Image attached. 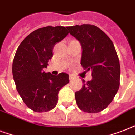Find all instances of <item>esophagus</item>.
<instances>
[{
	"label": "esophagus",
	"mask_w": 135,
	"mask_h": 135,
	"mask_svg": "<svg viewBox=\"0 0 135 135\" xmlns=\"http://www.w3.org/2000/svg\"><path fill=\"white\" fill-rule=\"evenodd\" d=\"M69 79L71 80H74V77L73 76H71V75H70L69 76Z\"/></svg>",
	"instance_id": "34e87169"
}]
</instances>
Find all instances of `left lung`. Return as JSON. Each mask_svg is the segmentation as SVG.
<instances>
[{
	"label": "left lung",
	"mask_w": 135,
	"mask_h": 135,
	"mask_svg": "<svg viewBox=\"0 0 135 135\" xmlns=\"http://www.w3.org/2000/svg\"><path fill=\"white\" fill-rule=\"evenodd\" d=\"M67 29L81 45L80 64L92 71V80H83V88L75 93L77 105L85 112H100L112 102L119 88L120 66L115 47L94 25H76Z\"/></svg>",
	"instance_id": "left-lung-1"
}]
</instances>
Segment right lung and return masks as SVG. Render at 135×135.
Segmentation results:
<instances>
[{"label": "right lung", "mask_w": 135, "mask_h": 135, "mask_svg": "<svg viewBox=\"0 0 135 135\" xmlns=\"http://www.w3.org/2000/svg\"><path fill=\"white\" fill-rule=\"evenodd\" d=\"M68 33L64 26L38 28L27 36L17 50L12 63L14 80L23 102L33 111L54 109L59 90L69 82L66 73L55 76L43 71L52 57L55 45Z\"/></svg>", "instance_id": "right-lung-1"}]
</instances>
